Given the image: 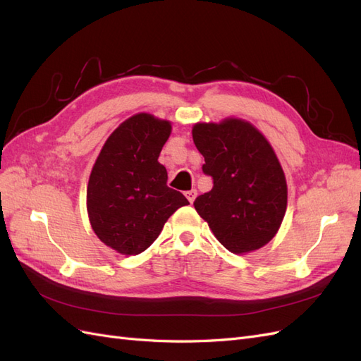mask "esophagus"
I'll return each instance as SVG.
<instances>
[{
	"instance_id": "34e87169",
	"label": "esophagus",
	"mask_w": 361,
	"mask_h": 361,
	"mask_svg": "<svg viewBox=\"0 0 361 361\" xmlns=\"http://www.w3.org/2000/svg\"><path fill=\"white\" fill-rule=\"evenodd\" d=\"M185 195H187V199L190 200V203H192L195 200V197H197V191L195 190H191V191H187L185 192Z\"/></svg>"
}]
</instances>
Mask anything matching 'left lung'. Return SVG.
<instances>
[{
	"label": "left lung",
	"instance_id": "obj_1",
	"mask_svg": "<svg viewBox=\"0 0 361 361\" xmlns=\"http://www.w3.org/2000/svg\"><path fill=\"white\" fill-rule=\"evenodd\" d=\"M192 140L214 187L194 202L228 251L244 255L268 244L288 206L285 173L267 138L245 120L197 123Z\"/></svg>",
	"mask_w": 361,
	"mask_h": 361
}]
</instances>
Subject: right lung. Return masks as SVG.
<instances>
[{"mask_svg": "<svg viewBox=\"0 0 361 361\" xmlns=\"http://www.w3.org/2000/svg\"><path fill=\"white\" fill-rule=\"evenodd\" d=\"M171 133L167 120L140 113L108 137L87 187L94 233L120 255L135 256L154 244L185 195L167 187L158 157Z\"/></svg>", "mask_w": 361, "mask_h": 361, "instance_id": "add662e5", "label": "right lung"}]
</instances>
